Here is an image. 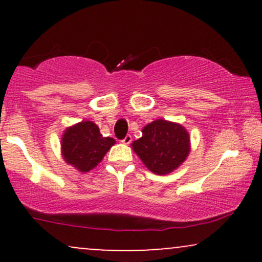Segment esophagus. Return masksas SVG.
<instances>
[{
	"mask_svg": "<svg viewBox=\"0 0 262 262\" xmlns=\"http://www.w3.org/2000/svg\"><path fill=\"white\" fill-rule=\"evenodd\" d=\"M122 143L123 144H130L132 143V137H130V135H125V138L122 140Z\"/></svg>",
	"mask_w": 262,
	"mask_h": 262,
	"instance_id": "esophagus-1",
	"label": "esophagus"
}]
</instances>
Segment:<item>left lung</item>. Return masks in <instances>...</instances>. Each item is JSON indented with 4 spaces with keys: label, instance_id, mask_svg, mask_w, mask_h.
<instances>
[{
    "label": "left lung",
    "instance_id": "obj_1",
    "mask_svg": "<svg viewBox=\"0 0 262 262\" xmlns=\"http://www.w3.org/2000/svg\"><path fill=\"white\" fill-rule=\"evenodd\" d=\"M132 145L150 171L166 175L187 158L189 137L182 125L158 119L144 127L143 137Z\"/></svg>",
    "mask_w": 262,
    "mask_h": 262
}]
</instances>
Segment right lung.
Listing matches in <instances>:
<instances>
[{
  "label": "right lung",
  "mask_w": 262,
  "mask_h": 262,
  "mask_svg": "<svg viewBox=\"0 0 262 262\" xmlns=\"http://www.w3.org/2000/svg\"><path fill=\"white\" fill-rule=\"evenodd\" d=\"M113 138H106L92 122H81L68 128L62 137V156L68 164L81 172H87L100 162L111 146Z\"/></svg>",
  "instance_id": "1"
}]
</instances>
